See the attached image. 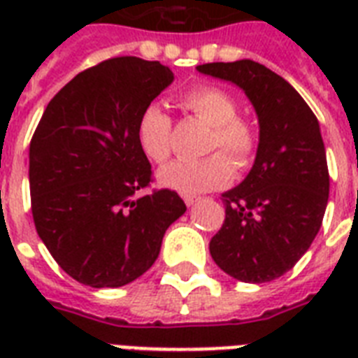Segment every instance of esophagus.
I'll return each instance as SVG.
<instances>
[{"label":"esophagus","mask_w":358,"mask_h":358,"mask_svg":"<svg viewBox=\"0 0 358 358\" xmlns=\"http://www.w3.org/2000/svg\"><path fill=\"white\" fill-rule=\"evenodd\" d=\"M199 201V196H193V195H184V202L187 206H193L195 202Z\"/></svg>","instance_id":"1"}]
</instances>
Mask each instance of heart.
I'll list each match as a JSON object with an SVG mask.
<instances>
[{
	"label": "heart",
	"instance_id": "heart-1",
	"mask_svg": "<svg viewBox=\"0 0 358 358\" xmlns=\"http://www.w3.org/2000/svg\"><path fill=\"white\" fill-rule=\"evenodd\" d=\"M182 106L212 126V134L208 135L206 141V152L221 154H212L202 159H178L159 171L157 182L182 195H199L227 185L232 178L229 164L232 162L236 169H245L255 156V128L239 117L234 98L217 87H193L182 96ZM137 141L148 159L154 163L167 162L173 152V119L162 106L148 103L141 111L137 120Z\"/></svg>",
	"mask_w": 358,
	"mask_h": 358
}]
</instances>
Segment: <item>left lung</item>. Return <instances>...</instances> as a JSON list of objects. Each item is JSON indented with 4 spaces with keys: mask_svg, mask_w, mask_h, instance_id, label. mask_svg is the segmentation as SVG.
<instances>
[{
    "mask_svg": "<svg viewBox=\"0 0 358 358\" xmlns=\"http://www.w3.org/2000/svg\"><path fill=\"white\" fill-rule=\"evenodd\" d=\"M196 70L243 89L260 124L255 165L221 196L224 223L210 255L241 282H269L297 264L322 229L329 169L320 124L299 92L264 64L241 59Z\"/></svg>",
    "mask_w": 358,
    "mask_h": 358,
    "instance_id": "1",
    "label": "left lung"
}]
</instances>
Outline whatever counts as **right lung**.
I'll return each instance as SVG.
<instances>
[{
  "mask_svg": "<svg viewBox=\"0 0 358 358\" xmlns=\"http://www.w3.org/2000/svg\"><path fill=\"white\" fill-rule=\"evenodd\" d=\"M173 80L159 61L108 59L69 81L33 134L35 229L61 269L85 286L119 288L141 277L184 215L176 191L137 196L152 182L137 120Z\"/></svg>",
  "mask_w": 358,
  "mask_h": 358,
  "instance_id": "add662e5",
  "label": "right lung"
}]
</instances>
